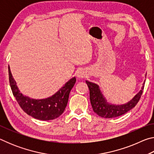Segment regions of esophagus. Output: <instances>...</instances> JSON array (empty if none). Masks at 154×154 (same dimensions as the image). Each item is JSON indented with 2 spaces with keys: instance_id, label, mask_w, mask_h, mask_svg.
<instances>
[{
  "instance_id": "34e87169",
  "label": "esophagus",
  "mask_w": 154,
  "mask_h": 154,
  "mask_svg": "<svg viewBox=\"0 0 154 154\" xmlns=\"http://www.w3.org/2000/svg\"><path fill=\"white\" fill-rule=\"evenodd\" d=\"M83 76H85V75H84V73H83V72H82V71H79L77 72V77L79 78L83 77Z\"/></svg>"
}]
</instances>
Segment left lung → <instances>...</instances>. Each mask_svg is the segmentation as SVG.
I'll return each mask as SVG.
<instances>
[{
    "label": "left lung",
    "instance_id": "obj_1",
    "mask_svg": "<svg viewBox=\"0 0 154 154\" xmlns=\"http://www.w3.org/2000/svg\"><path fill=\"white\" fill-rule=\"evenodd\" d=\"M86 83L90 90V99L93 111L102 118H113L122 116L137 105L142 95L145 82L143 83L142 89L130 102L119 106L110 105L106 103L105 98L100 92L98 85L88 81H86Z\"/></svg>",
    "mask_w": 154,
    "mask_h": 154
}]
</instances>
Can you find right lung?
I'll return each mask as SVG.
<instances>
[{"label": "right lung", "instance_id": "1", "mask_svg": "<svg viewBox=\"0 0 154 154\" xmlns=\"http://www.w3.org/2000/svg\"><path fill=\"white\" fill-rule=\"evenodd\" d=\"M8 69L9 83L13 94L25 113L41 120L54 119L63 113L69 100L70 92L76 82V78L73 77L70 79L64 86L51 97L42 100H35L23 96L20 92L12 77L9 66Z\"/></svg>", "mask_w": 154, "mask_h": 154}]
</instances>
